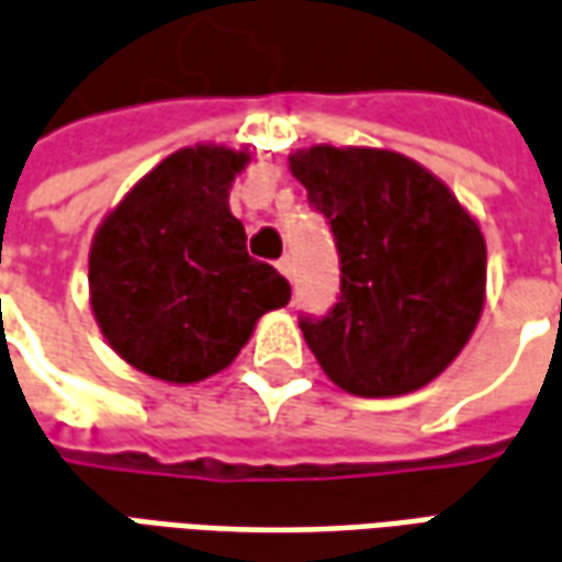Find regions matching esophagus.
Here are the masks:
<instances>
[{"mask_svg": "<svg viewBox=\"0 0 562 562\" xmlns=\"http://www.w3.org/2000/svg\"><path fill=\"white\" fill-rule=\"evenodd\" d=\"M278 269H281V274H284V278H290V281H293V257H290V254H284V257L278 260Z\"/></svg>", "mask_w": 562, "mask_h": 562, "instance_id": "esophagus-1", "label": "esophagus"}]
</instances>
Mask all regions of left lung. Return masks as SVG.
Masks as SVG:
<instances>
[{"label": "left lung", "instance_id": "obj_1", "mask_svg": "<svg viewBox=\"0 0 562 562\" xmlns=\"http://www.w3.org/2000/svg\"><path fill=\"white\" fill-rule=\"evenodd\" d=\"M338 250V300L302 314L308 348L338 387L400 396L429 384L479 324L487 248L448 187L375 147H312L290 157Z\"/></svg>", "mask_w": 562, "mask_h": 562}]
</instances>
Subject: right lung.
<instances>
[{
    "label": "right lung",
    "mask_w": 562,
    "mask_h": 562,
    "mask_svg": "<svg viewBox=\"0 0 562 562\" xmlns=\"http://www.w3.org/2000/svg\"><path fill=\"white\" fill-rule=\"evenodd\" d=\"M248 154L184 147L130 190L90 250V302L109 345L145 375L190 384L238 357L290 284L245 248L226 196Z\"/></svg>",
    "instance_id": "1"
}]
</instances>
